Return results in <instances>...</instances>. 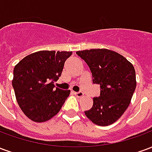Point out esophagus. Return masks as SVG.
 I'll use <instances>...</instances> for the list:
<instances>
[{"instance_id":"obj_1","label":"esophagus","mask_w":152,"mask_h":152,"mask_svg":"<svg viewBox=\"0 0 152 152\" xmlns=\"http://www.w3.org/2000/svg\"><path fill=\"white\" fill-rule=\"evenodd\" d=\"M74 94L76 96V97H78V98H80V97H82L84 95V94L82 92H74Z\"/></svg>"}]
</instances>
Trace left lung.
Segmentation results:
<instances>
[{
	"label": "left lung",
	"mask_w": 152,
	"mask_h": 152,
	"mask_svg": "<svg viewBox=\"0 0 152 152\" xmlns=\"http://www.w3.org/2000/svg\"><path fill=\"white\" fill-rule=\"evenodd\" d=\"M89 66L93 83L100 86L92 108L85 114L99 126L113 124L126 111L136 88L134 66L124 57L107 49L77 51Z\"/></svg>",
	"instance_id": "1"
}]
</instances>
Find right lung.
Instances as JSON below:
<instances>
[{
  "label": "right lung",
  "instance_id": "obj_1",
  "mask_svg": "<svg viewBox=\"0 0 152 152\" xmlns=\"http://www.w3.org/2000/svg\"><path fill=\"white\" fill-rule=\"evenodd\" d=\"M72 52L42 50L29 54L14 68L12 86L21 110L35 122L54 116L69 96L70 90L56 88L64 63Z\"/></svg>",
  "mask_w": 152,
  "mask_h": 152
}]
</instances>
